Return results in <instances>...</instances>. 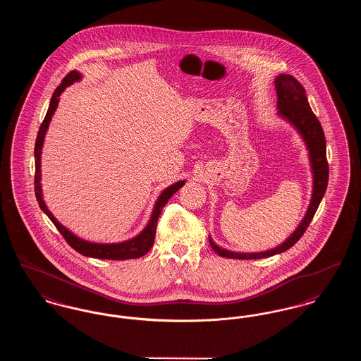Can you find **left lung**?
<instances>
[{
  "label": "left lung",
  "instance_id": "obj_1",
  "mask_svg": "<svg viewBox=\"0 0 361 361\" xmlns=\"http://www.w3.org/2000/svg\"><path fill=\"white\" fill-rule=\"evenodd\" d=\"M276 90H277V108L279 114L291 121L292 124L298 128L300 135L305 139L307 149L310 152L311 168L314 173V189L312 197L310 203L309 209L299 224V227L293 231L291 237L281 243L279 247L272 250L261 252V253H235L228 252L215 245V242L209 240V245L215 253L226 258H235V259H257V258L271 257L279 253H283L292 247L302 235L306 233L309 224H311L318 206L325 195L329 180V165L326 158V139L322 130V126L317 116L314 115L310 106L306 90L303 85L290 74H280L275 81Z\"/></svg>",
  "mask_w": 361,
  "mask_h": 361
}]
</instances>
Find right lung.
Wrapping results in <instances>:
<instances>
[{"mask_svg":"<svg viewBox=\"0 0 361 361\" xmlns=\"http://www.w3.org/2000/svg\"><path fill=\"white\" fill-rule=\"evenodd\" d=\"M81 78V74L75 70L70 71L69 74L65 75V78L62 80V82L59 86L54 90L52 93L51 102L49 105L47 114L44 116V121L42 123L37 137H36V142H35V195H36V200L39 203V207L42 208V211L50 218L52 224H55V227L58 228V231L62 234V237L66 240L70 246L81 253L82 256L86 257L93 258H103V259H131V258H139L145 256L153 246L155 238V230H157V222L158 218L161 215L162 208L165 204L169 202V199L172 197L173 193H176L178 189L181 188L185 183L184 181H178L176 184L171 185L169 188L165 189L157 203H155L150 222L146 226V228L137 235L133 240H126V242H121V243H92L87 240H81L78 237H75L74 234H71L66 227H63L62 224H59L54 216L51 212L49 211V208L44 204L43 199H42V188H40V154H42V146H43V140H44V135L46 131L49 128V123L51 121L52 114L56 109V105L59 102V94L65 90L66 86L73 84L74 81H78Z\"/></svg>","mask_w":361,"mask_h":361,"instance_id":"1","label":"right lung"}]
</instances>
